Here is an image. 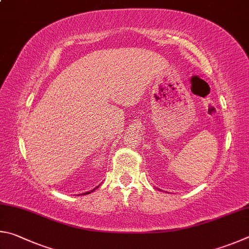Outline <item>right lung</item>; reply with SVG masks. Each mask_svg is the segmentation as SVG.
Returning a JSON list of instances; mask_svg holds the SVG:
<instances>
[{"label":"right lung","mask_w":249,"mask_h":249,"mask_svg":"<svg viewBox=\"0 0 249 249\" xmlns=\"http://www.w3.org/2000/svg\"><path fill=\"white\" fill-rule=\"evenodd\" d=\"M98 187H99V186H97V187H96V188H94L93 190H90V191H87V193H84V194H82V196H83V195H89V194H90V193H93V191H94V190H96V189H97V188H98Z\"/></svg>","instance_id":"add662e5"}]
</instances>
